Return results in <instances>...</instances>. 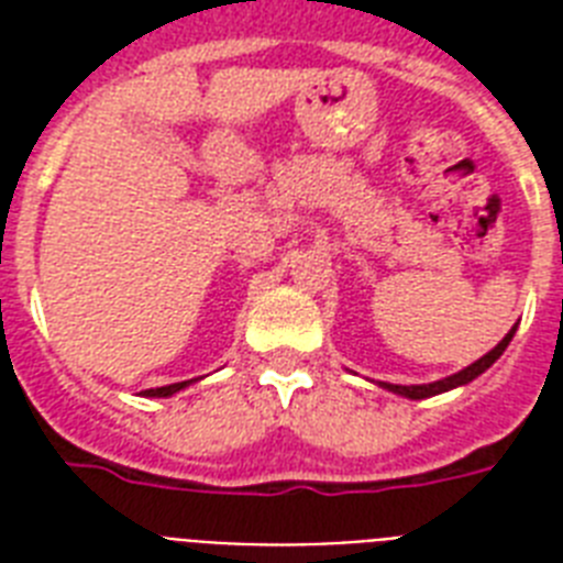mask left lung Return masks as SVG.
<instances>
[{"instance_id":"obj_1","label":"left lung","mask_w":563,"mask_h":563,"mask_svg":"<svg viewBox=\"0 0 563 563\" xmlns=\"http://www.w3.org/2000/svg\"><path fill=\"white\" fill-rule=\"evenodd\" d=\"M515 330H517V327H511V330H508V333H506V339H503V342H499L497 347H494V351L485 353L482 360H476V362H473V365H467V368H464V371H459V374L444 376V379H438V383H427V385L379 383V385H383V388H388V391L400 394V397H409V400H423V397H435V394H444V391H450V388H459V385L473 383L476 376L485 374V371H488L490 365H494V362L499 360V356H503V351H506V347H508V342L515 339Z\"/></svg>"}]
</instances>
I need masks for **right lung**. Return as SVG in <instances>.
Segmentation results:
<instances>
[{"label":"right lung","mask_w":563,"mask_h":563,"mask_svg":"<svg viewBox=\"0 0 563 563\" xmlns=\"http://www.w3.org/2000/svg\"><path fill=\"white\" fill-rule=\"evenodd\" d=\"M189 383H192V379H187V383H172V385H163V388H148V391H145V397H172V394H178L180 388H187Z\"/></svg>","instance_id":"add662e5"}]
</instances>
